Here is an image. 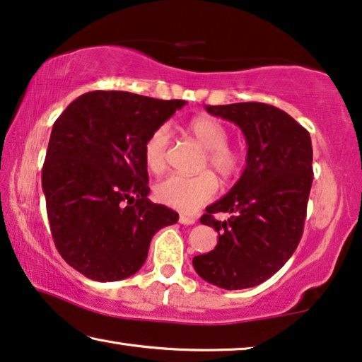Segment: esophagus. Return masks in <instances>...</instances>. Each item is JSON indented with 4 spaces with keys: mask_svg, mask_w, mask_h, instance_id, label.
Returning <instances> with one entry per match:
<instances>
[{
    "mask_svg": "<svg viewBox=\"0 0 362 362\" xmlns=\"http://www.w3.org/2000/svg\"><path fill=\"white\" fill-rule=\"evenodd\" d=\"M196 217H192V216H186V214H181L180 216V223H182V225H194L196 223Z\"/></svg>",
    "mask_w": 362,
    "mask_h": 362,
    "instance_id": "34e87169",
    "label": "esophagus"
}]
</instances>
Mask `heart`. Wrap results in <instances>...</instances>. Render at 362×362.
Returning a JSON list of instances; mask_svg holds the SVG:
<instances>
[{"label":"heart","mask_w":362,"mask_h":362,"mask_svg":"<svg viewBox=\"0 0 362 362\" xmlns=\"http://www.w3.org/2000/svg\"><path fill=\"white\" fill-rule=\"evenodd\" d=\"M187 132L206 148L201 170H212L220 180L228 181L242 170L243 156L228 145L230 132L222 120L212 116H197L187 124ZM171 134L168 125H160L144 144V160L148 171L160 175L168 163ZM217 192V180L212 173L196 176L171 175L155 187V197L161 204L181 212H194L211 201Z\"/></svg>","instance_id":"1"}]
</instances>
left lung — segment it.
<instances>
[{
  "mask_svg": "<svg viewBox=\"0 0 362 362\" xmlns=\"http://www.w3.org/2000/svg\"><path fill=\"white\" fill-rule=\"evenodd\" d=\"M206 109L242 129L248 153L240 180L201 217V223L217 230L218 242L194 256L192 266L214 286L248 289L276 274L300 242L313 181L310 134L264 103ZM218 211L230 218L217 221L213 214Z\"/></svg>",
  "mask_w": 362,
  "mask_h": 362,
  "instance_id": "left-lung-1",
  "label": "left lung"
}]
</instances>
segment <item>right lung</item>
I'll use <instances>...</instances> for the list:
<instances>
[{
	"instance_id": "obj_1",
	"label": "right lung",
	"mask_w": 362,
	"mask_h": 362,
	"mask_svg": "<svg viewBox=\"0 0 362 362\" xmlns=\"http://www.w3.org/2000/svg\"><path fill=\"white\" fill-rule=\"evenodd\" d=\"M185 104L91 91L55 120L42 189L57 250L83 276L111 282L135 274L153 235L180 218L146 197L144 144Z\"/></svg>"
}]
</instances>
